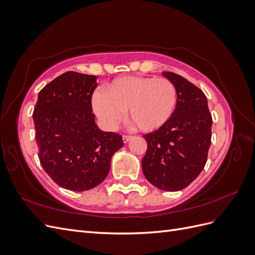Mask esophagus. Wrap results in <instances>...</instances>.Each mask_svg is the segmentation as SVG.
Returning <instances> with one entry per match:
<instances>
[{
	"label": "esophagus",
	"instance_id": "esophagus-1",
	"mask_svg": "<svg viewBox=\"0 0 255 255\" xmlns=\"http://www.w3.org/2000/svg\"><path fill=\"white\" fill-rule=\"evenodd\" d=\"M133 136H129V135H123L122 136V139H123V142H128L129 141L130 139H132Z\"/></svg>",
	"mask_w": 255,
	"mask_h": 255
}]
</instances>
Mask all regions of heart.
I'll use <instances>...</instances> for the list:
<instances>
[{
  "label": "heart",
  "mask_w": 255,
  "mask_h": 255,
  "mask_svg": "<svg viewBox=\"0 0 255 255\" xmlns=\"http://www.w3.org/2000/svg\"><path fill=\"white\" fill-rule=\"evenodd\" d=\"M92 96V109L107 128H114L125 117L142 132H154L171 118L177 92L164 78L125 76L110 83Z\"/></svg>",
  "instance_id": "b5f03b06"
}]
</instances>
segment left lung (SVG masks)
Instances as JSON below:
<instances>
[{
  "label": "left lung",
  "instance_id": "1",
  "mask_svg": "<svg viewBox=\"0 0 255 255\" xmlns=\"http://www.w3.org/2000/svg\"><path fill=\"white\" fill-rule=\"evenodd\" d=\"M163 74L176 88V106L164 127L143 135L148 148L141 166L145 179L154 186L177 191L187 187L203 170L213 119L201 89L179 74Z\"/></svg>",
  "mask_w": 255,
  "mask_h": 255
}]
</instances>
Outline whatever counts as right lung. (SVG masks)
<instances>
[{"label":"right lung","instance_id":"obj_1","mask_svg":"<svg viewBox=\"0 0 255 255\" xmlns=\"http://www.w3.org/2000/svg\"><path fill=\"white\" fill-rule=\"evenodd\" d=\"M97 86L96 75L68 71L39 91L34 109L40 164L68 190L84 191L102 183L114 153L123 146L120 134L96 125L91 98Z\"/></svg>","mask_w":255,"mask_h":255}]
</instances>
